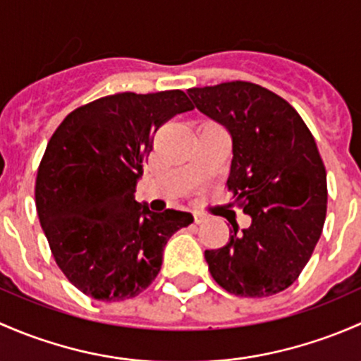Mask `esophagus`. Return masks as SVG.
<instances>
[{"mask_svg":"<svg viewBox=\"0 0 361 361\" xmlns=\"http://www.w3.org/2000/svg\"><path fill=\"white\" fill-rule=\"evenodd\" d=\"M192 217H195V222H196V224H203V222L207 221L205 215L200 214V212H195V214H192Z\"/></svg>","mask_w":361,"mask_h":361,"instance_id":"1","label":"esophagus"}]
</instances>
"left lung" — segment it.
I'll use <instances>...</instances> for the list:
<instances>
[{
    "label": "left lung",
    "instance_id": "1",
    "mask_svg": "<svg viewBox=\"0 0 361 361\" xmlns=\"http://www.w3.org/2000/svg\"><path fill=\"white\" fill-rule=\"evenodd\" d=\"M195 107L233 139L228 189L252 224L205 250L212 278L240 297H269L299 278L326 215V172L295 109L261 85L228 81L189 88Z\"/></svg>",
    "mask_w": 361,
    "mask_h": 361
}]
</instances>
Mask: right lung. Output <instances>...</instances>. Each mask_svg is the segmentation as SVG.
Masks as SVG:
<instances>
[{
    "label": "right lung",
    "instance_id": "add662e5",
    "mask_svg": "<svg viewBox=\"0 0 361 361\" xmlns=\"http://www.w3.org/2000/svg\"><path fill=\"white\" fill-rule=\"evenodd\" d=\"M195 109L182 90L107 95L78 107L48 140L36 177V210L55 262L85 295L118 302L146 290L170 236L189 212H151L135 185L153 135Z\"/></svg>",
    "mask_w": 361,
    "mask_h": 361
}]
</instances>
